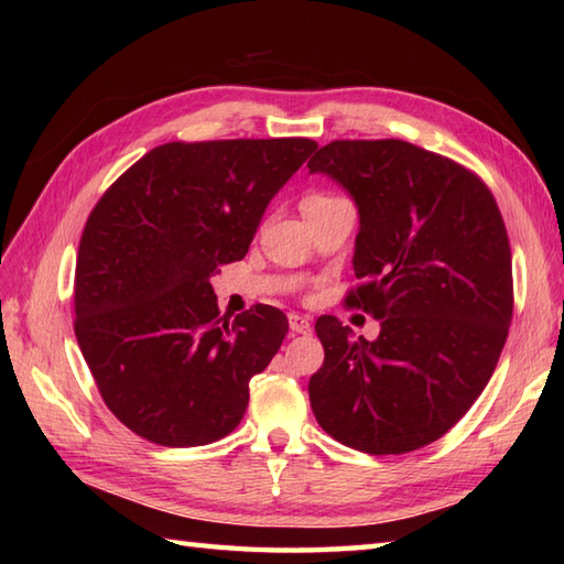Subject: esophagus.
I'll use <instances>...</instances> for the list:
<instances>
[{
	"instance_id": "1",
	"label": "esophagus",
	"mask_w": 564,
	"mask_h": 564,
	"mask_svg": "<svg viewBox=\"0 0 564 564\" xmlns=\"http://www.w3.org/2000/svg\"><path fill=\"white\" fill-rule=\"evenodd\" d=\"M289 325H291L293 334H310V332H313V322H310V317L297 315V313L289 315Z\"/></svg>"
}]
</instances>
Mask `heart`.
<instances>
[{
  "mask_svg": "<svg viewBox=\"0 0 564 564\" xmlns=\"http://www.w3.org/2000/svg\"><path fill=\"white\" fill-rule=\"evenodd\" d=\"M337 196H329V194H307L305 198H303V213L305 210H310V208H315V206H322V203H327V200H334Z\"/></svg>",
  "mask_w": 564,
  "mask_h": 564,
  "instance_id": "heart-1",
  "label": "heart"
}]
</instances>
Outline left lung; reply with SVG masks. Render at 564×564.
Returning <instances> with one entry per match:
<instances>
[{
    "instance_id": "left-lung-1",
    "label": "left lung",
    "mask_w": 564,
    "mask_h": 564,
    "mask_svg": "<svg viewBox=\"0 0 564 564\" xmlns=\"http://www.w3.org/2000/svg\"><path fill=\"white\" fill-rule=\"evenodd\" d=\"M307 166L356 200L358 285L346 305L380 319L376 341L317 319V424L370 455L424 448L480 398L509 337L511 247L497 200L467 166L392 138L334 140Z\"/></svg>"
}]
</instances>
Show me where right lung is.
<instances>
[{
    "instance_id": "add662e5",
    "label": "right lung",
    "mask_w": 564,
    "mask_h": 564,
    "mask_svg": "<svg viewBox=\"0 0 564 564\" xmlns=\"http://www.w3.org/2000/svg\"><path fill=\"white\" fill-rule=\"evenodd\" d=\"M310 138L164 142L89 213L75 269V334L106 406L138 436L206 446L242 422L249 380L289 319L254 305L220 315L210 275L245 259Z\"/></svg>"
}]
</instances>
